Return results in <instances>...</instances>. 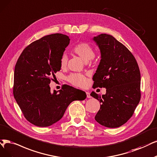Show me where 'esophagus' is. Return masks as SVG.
I'll return each mask as SVG.
<instances>
[{
  "mask_svg": "<svg viewBox=\"0 0 157 157\" xmlns=\"http://www.w3.org/2000/svg\"><path fill=\"white\" fill-rule=\"evenodd\" d=\"M86 97H87L88 98H91V96H90V92H86Z\"/></svg>",
  "mask_w": 157,
  "mask_h": 157,
  "instance_id": "obj_1",
  "label": "esophagus"
}]
</instances>
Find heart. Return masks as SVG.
<instances>
[{"instance_id": "obj_1", "label": "heart", "mask_w": 157, "mask_h": 157, "mask_svg": "<svg viewBox=\"0 0 157 157\" xmlns=\"http://www.w3.org/2000/svg\"><path fill=\"white\" fill-rule=\"evenodd\" d=\"M72 51L75 54L78 55L85 61H88L94 56L93 47L88 43L81 42L75 45L72 48ZM68 57L66 54H63L60 59V65L62 68L67 65ZM68 81L72 85L76 86H83L86 83L85 75L81 74H72L68 77Z\"/></svg>"}]
</instances>
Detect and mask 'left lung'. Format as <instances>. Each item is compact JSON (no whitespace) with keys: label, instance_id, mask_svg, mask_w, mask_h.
<instances>
[{"label":"left lung","instance_id":"8db88e82","mask_svg":"<svg viewBox=\"0 0 157 157\" xmlns=\"http://www.w3.org/2000/svg\"><path fill=\"white\" fill-rule=\"evenodd\" d=\"M93 40L101 52L93 86L106 89L102 96L94 92L90 94L101 103L95 120L116 128L130 119L140 100V69L131 52L111 35L101 33Z\"/></svg>","mask_w":157,"mask_h":157}]
</instances>
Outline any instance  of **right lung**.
<instances>
[{"mask_svg": "<svg viewBox=\"0 0 157 157\" xmlns=\"http://www.w3.org/2000/svg\"><path fill=\"white\" fill-rule=\"evenodd\" d=\"M69 43L66 35H48L26 46L17 61L13 96L25 118L35 125H52L70 103L86 97L84 91L69 85L50 92L51 77L61 70V57Z\"/></svg>", "mask_w": 157, "mask_h": 157, "instance_id": "1", "label": "right lung"}]
</instances>
